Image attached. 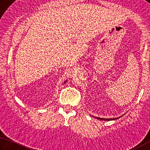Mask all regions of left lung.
Segmentation results:
<instances>
[{"mask_svg":"<svg viewBox=\"0 0 150 150\" xmlns=\"http://www.w3.org/2000/svg\"><path fill=\"white\" fill-rule=\"evenodd\" d=\"M122 117V116H121ZM93 117L96 118L97 119H99V120H107V121H109V120H116L118 119L120 117H117V118H115V119H104V118H99V117Z\"/></svg>","mask_w":150,"mask_h":150,"instance_id":"1","label":"left lung"}]
</instances>
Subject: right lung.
<instances>
[{"mask_svg": "<svg viewBox=\"0 0 150 150\" xmlns=\"http://www.w3.org/2000/svg\"><path fill=\"white\" fill-rule=\"evenodd\" d=\"M66 82H67V81H65V82H64V83H66Z\"/></svg>", "mask_w": 150, "mask_h": 150, "instance_id": "1", "label": "right lung"}]
</instances>
